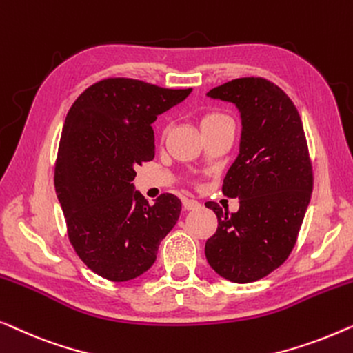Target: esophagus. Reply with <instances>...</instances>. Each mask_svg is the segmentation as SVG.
Listing matches in <instances>:
<instances>
[{
	"label": "esophagus",
	"instance_id": "obj_1",
	"mask_svg": "<svg viewBox=\"0 0 353 353\" xmlns=\"http://www.w3.org/2000/svg\"><path fill=\"white\" fill-rule=\"evenodd\" d=\"M182 206L185 211H192V210H198V208H201L200 203L196 200H192V198H183Z\"/></svg>",
	"mask_w": 353,
	"mask_h": 353
}]
</instances>
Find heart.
Instances as JSON below:
<instances>
[{
  "instance_id": "b5f03b06",
  "label": "heart",
  "mask_w": 353,
  "mask_h": 353,
  "mask_svg": "<svg viewBox=\"0 0 353 353\" xmlns=\"http://www.w3.org/2000/svg\"><path fill=\"white\" fill-rule=\"evenodd\" d=\"M228 121H230V118L224 115V113L211 110V112H206V113H203V115H201L200 128H201V131H206V129L224 125V123H228Z\"/></svg>"
}]
</instances>
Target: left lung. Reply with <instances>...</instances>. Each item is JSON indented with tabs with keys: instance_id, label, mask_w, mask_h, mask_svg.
I'll list each match as a JSON object with an SVG mask.
<instances>
[{
	"instance_id": "left-lung-1",
	"label": "left lung",
	"mask_w": 353,
	"mask_h": 353,
	"mask_svg": "<svg viewBox=\"0 0 353 353\" xmlns=\"http://www.w3.org/2000/svg\"><path fill=\"white\" fill-rule=\"evenodd\" d=\"M208 96L235 103L241 139L222 185L240 210L228 214L206 203L219 224L205 254L222 278L251 283L288 259L304 221L314 187L304 126L291 99L264 78L232 79Z\"/></svg>"
}]
</instances>
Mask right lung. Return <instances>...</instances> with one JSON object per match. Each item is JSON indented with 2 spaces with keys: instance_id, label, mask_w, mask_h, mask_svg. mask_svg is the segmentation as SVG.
<instances>
[{
  "instance_id": "right-lung-1",
  "label": "right lung",
  "mask_w": 353,
  "mask_h": 353,
  "mask_svg": "<svg viewBox=\"0 0 353 353\" xmlns=\"http://www.w3.org/2000/svg\"><path fill=\"white\" fill-rule=\"evenodd\" d=\"M190 92L107 78L68 110L54 185L72 246L94 274L110 281L142 275L176 225L181 200L163 193L148 205L132 181L136 166L155 157L152 123Z\"/></svg>"
}]
</instances>
